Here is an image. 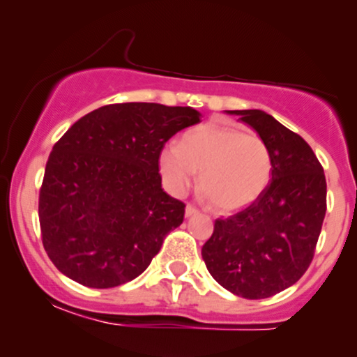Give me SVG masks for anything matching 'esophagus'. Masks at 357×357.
<instances>
[{
  "mask_svg": "<svg viewBox=\"0 0 357 357\" xmlns=\"http://www.w3.org/2000/svg\"><path fill=\"white\" fill-rule=\"evenodd\" d=\"M184 215H186V218H190V216H192V215H198V210H196L192 204H188L186 210H184Z\"/></svg>",
  "mask_w": 357,
  "mask_h": 357,
  "instance_id": "34e87169",
  "label": "esophagus"
}]
</instances>
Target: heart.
Here are the masks:
<instances>
[{
	"mask_svg": "<svg viewBox=\"0 0 357 357\" xmlns=\"http://www.w3.org/2000/svg\"><path fill=\"white\" fill-rule=\"evenodd\" d=\"M166 186L181 195L202 173L199 188L215 210L240 211L260 198L272 178V154L257 134L220 122L190 130L183 144L167 142L159 153Z\"/></svg>",
	"mask_w": 357,
	"mask_h": 357,
	"instance_id": "heart-1",
	"label": "heart"
}]
</instances>
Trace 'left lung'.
<instances>
[{"label":"left lung","instance_id":"1","mask_svg":"<svg viewBox=\"0 0 357 357\" xmlns=\"http://www.w3.org/2000/svg\"><path fill=\"white\" fill-rule=\"evenodd\" d=\"M267 142L272 179L247 210L218 218L202 255L221 287L243 298H267L305 273L326 216L321 162L298 134L258 109L228 110Z\"/></svg>","mask_w":357,"mask_h":357}]
</instances>
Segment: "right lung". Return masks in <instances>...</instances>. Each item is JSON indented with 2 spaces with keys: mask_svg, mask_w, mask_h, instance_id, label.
<instances>
[{
  "mask_svg": "<svg viewBox=\"0 0 357 357\" xmlns=\"http://www.w3.org/2000/svg\"><path fill=\"white\" fill-rule=\"evenodd\" d=\"M199 116L153 102L104 105L53 146L38 216L45 252L63 275L110 289L149 267L184 218V203L161 188L159 153Z\"/></svg>",
  "mask_w": 357,
  "mask_h": 357,
  "instance_id": "add662e5",
  "label": "right lung"
}]
</instances>
